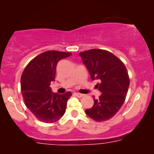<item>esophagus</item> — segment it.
<instances>
[{
    "label": "esophagus",
    "mask_w": 154,
    "mask_h": 154,
    "mask_svg": "<svg viewBox=\"0 0 154 154\" xmlns=\"http://www.w3.org/2000/svg\"><path fill=\"white\" fill-rule=\"evenodd\" d=\"M75 96L78 97H83V94H81V93H77V92H75Z\"/></svg>",
    "instance_id": "esophagus-1"
}]
</instances>
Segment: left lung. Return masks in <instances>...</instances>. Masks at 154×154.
Wrapping results in <instances>:
<instances>
[{
	"mask_svg": "<svg viewBox=\"0 0 154 154\" xmlns=\"http://www.w3.org/2000/svg\"><path fill=\"white\" fill-rule=\"evenodd\" d=\"M79 55L91 79L100 82L95 87L102 92L85 113L96 121L110 119L125 102L130 85L127 69L121 60L106 50L92 49L80 52Z\"/></svg>",
	"mask_w": 154,
	"mask_h": 154,
	"instance_id": "1",
	"label": "left lung"
}]
</instances>
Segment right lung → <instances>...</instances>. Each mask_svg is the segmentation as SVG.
Here are the masks:
<instances>
[{
	"mask_svg": "<svg viewBox=\"0 0 154 154\" xmlns=\"http://www.w3.org/2000/svg\"><path fill=\"white\" fill-rule=\"evenodd\" d=\"M71 55V52L46 51L33 58L23 71L21 91L24 104L40 121L54 123L66 111L67 101L72 94L54 93L50 85L55 80L59 61Z\"/></svg>",
	"mask_w": 154,
	"mask_h": 154,
	"instance_id": "add662e5",
	"label": "right lung"
}]
</instances>
